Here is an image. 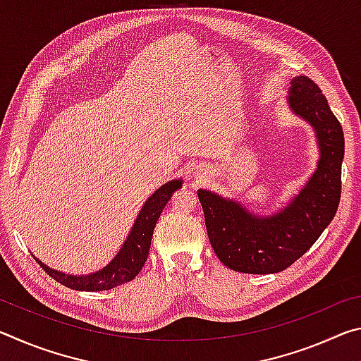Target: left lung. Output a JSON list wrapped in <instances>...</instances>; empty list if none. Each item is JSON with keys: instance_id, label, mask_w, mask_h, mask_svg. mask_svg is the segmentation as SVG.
I'll return each mask as SVG.
<instances>
[{"instance_id": "left-lung-1", "label": "left lung", "mask_w": 361, "mask_h": 361, "mask_svg": "<svg viewBox=\"0 0 361 361\" xmlns=\"http://www.w3.org/2000/svg\"><path fill=\"white\" fill-rule=\"evenodd\" d=\"M290 84L291 111L312 126L320 149L315 172L301 191L271 216L255 215L237 200L207 189L197 191L212 247L232 271H283L314 245L338 210L344 132L312 79L296 76Z\"/></svg>"}]
</instances>
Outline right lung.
I'll return each instance as SVG.
<instances>
[{
  "label": "right lung",
  "mask_w": 361,
  "mask_h": 361,
  "mask_svg": "<svg viewBox=\"0 0 361 361\" xmlns=\"http://www.w3.org/2000/svg\"><path fill=\"white\" fill-rule=\"evenodd\" d=\"M183 180H172L162 185L157 191L146 200L140 210L138 216L133 223V228L129 232L126 242L122 243L119 253L114 256L109 264H106L100 271L89 276H70V274L59 272L41 262L38 258V264L59 283L68 286L71 290L78 291H105L116 288V286L124 285L138 276L146 262L151 247V237L154 232V226L164 207L172 197V194L180 189Z\"/></svg>",
  "instance_id": "add662e5"
}]
</instances>
